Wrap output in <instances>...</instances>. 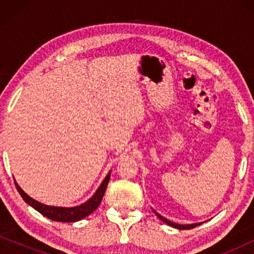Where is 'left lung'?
<instances>
[{"label": "left lung", "instance_id": "obj_1", "mask_svg": "<svg viewBox=\"0 0 254 254\" xmlns=\"http://www.w3.org/2000/svg\"><path fill=\"white\" fill-rule=\"evenodd\" d=\"M154 213L157 215L158 216V218H161V220L164 222V223H166L168 225H170V227H172V228H176V229H179V230H189V229H193V228H195V227H197V225H200L201 223H193V224H177V223H173V222H171V221H169V220H166L165 217H163V216H161V215H159L158 213H156V211L154 210Z\"/></svg>", "mask_w": 254, "mask_h": 254}]
</instances>
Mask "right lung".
Here are the masks:
<instances>
[{"label":"right lung","instance_id":"1","mask_svg":"<svg viewBox=\"0 0 254 254\" xmlns=\"http://www.w3.org/2000/svg\"><path fill=\"white\" fill-rule=\"evenodd\" d=\"M110 177H111V172H109V175L105 177V179L103 180L102 185H100L99 189L96 190V193L93 194L91 199L86 201L85 203L81 204V206L71 207V208L46 206V204L38 202V201L33 200L32 197L27 195V194L24 192L18 185H17L16 182H15V185H16L17 190H18L20 194V196L24 199V201H25L26 203H29L31 207H33L34 209L39 211L40 214H43L44 216H46L47 218H51L52 221H58V222H77L79 220H82V218L89 216L90 214L93 213V211L98 208V206L103 200L107 184L110 182Z\"/></svg>","mask_w":254,"mask_h":254}]
</instances>
